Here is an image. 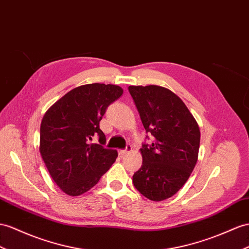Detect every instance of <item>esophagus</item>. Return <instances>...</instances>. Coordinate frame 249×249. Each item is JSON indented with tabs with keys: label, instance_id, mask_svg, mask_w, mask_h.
<instances>
[{
	"label": "esophagus",
	"instance_id": "34e87169",
	"mask_svg": "<svg viewBox=\"0 0 249 249\" xmlns=\"http://www.w3.org/2000/svg\"><path fill=\"white\" fill-rule=\"evenodd\" d=\"M131 149H132L131 145H127L125 149H121V150H119V155H120L121 157H123L124 155H126V154H127V152L131 151Z\"/></svg>",
	"mask_w": 249,
	"mask_h": 249
}]
</instances>
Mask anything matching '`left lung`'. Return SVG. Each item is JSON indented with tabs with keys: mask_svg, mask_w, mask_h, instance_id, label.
<instances>
[{
	"mask_svg": "<svg viewBox=\"0 0 249 249\" xmlns=\"http://www.w3.org/2000/svg\"><path fill=\"white\" fill-rule=\"evenodd\" d=\"M146 133L142 166L132 176L135 187L151 201L173 196L188 180L197 161L200 129L183 101L157 85L129 86ZM146 139H149L148 136Z\"/></svg>",
	"mask_w": 249,
	"mask_h": 249,
	"instance_id": "left-lung-1",
	"label": "left lung"
}]
</instances>
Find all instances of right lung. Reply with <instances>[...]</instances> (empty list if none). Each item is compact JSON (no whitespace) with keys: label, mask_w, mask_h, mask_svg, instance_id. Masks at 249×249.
<instances>
[{"label":"right lung","mask_w":249,"mask_h":249,"mask_svg":"<svg viewBox=\"0 0 249 249\" xmlns=\"http://www.w3.org/2000/svg\"><path fill=\"white\" fill-rule=\"evenodd\" d=\"M123 93L111 84H87L67 92L49 108L40 129V152L46 167L64 193L80 196L97 184L118 157L105 148L100 121ZM98 138L99 144L90 143Z\"/></svg>","instance_id":"1"}]
</instances>
